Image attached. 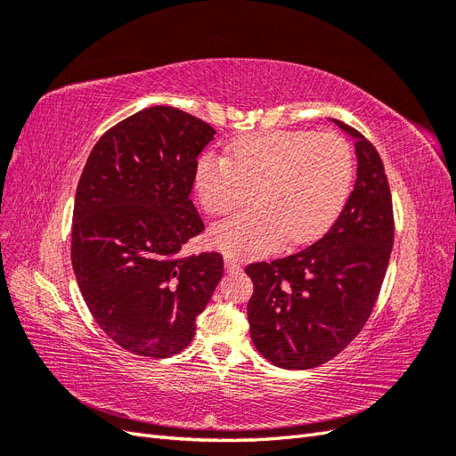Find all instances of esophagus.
Returning <instances> with one entry per match:
<instances>
[{
	"label": "esophagus",
	"instance_id": "esophagus-1",
	"mask_svg": "<svg viewBox=\"0 0 456 456\" xmlns=\"http://www.w3.org/2000/svg\"><path fill=\"white\" fill-rule=\"evenodd\" d=\"M224 266H226V272H228V273H236V272H240V270H241V265H240V262H238L236 258H232V256H226V260H224Z\"/></svg>",
	"mask_w": 456,
	"mask_h": 456
}]
</instances>
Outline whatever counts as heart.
Returning a JSON list of instances; mask_svg holds the SVG:
<instances>
[{"label":"heart","instance_id":"heart-1","mask_svg":"<svg viewBox=\"0 0 456 456\" xmlns=\"http://www.w3.org/2000/svg\"><path fill=\"white\" fill-rule=\"evenodd\" d=\"M352 181L350 144L310 131L243 136L230 146V158L209 151L194 171L198 198L215 215L236 209L253 188L255 207L211 228L218 249L240 258L322 238L346 205Z\"/></svg>","mask_w":456,"mask_h":456}]
</instances>
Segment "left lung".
Masks as SVG:
<instances>
[{"label": "left lung", "mask_w": 456, "mask_h": 456, "mask_svg": "<svg viewBox=\"0 0 456 456\" xmlns=\"http://www.w3.org/2000/svg\"><path fill=\"white\" fill-rule=\"evenodd\" d=\"M354 139L357 178L335 224L295 255L247 266L251 338L281 369H312L342 352L375 306L394 245L392 194L384 165L363 134Z\"/></svg>", "instance_id": "8db88e82"}]
</instances>
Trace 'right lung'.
<instances>
[{"label":"right lung","instance_id":"right-lung-1","mask_svg":"<svg viewBox=\"0 0 456 456\" xmlns=\"http://www.w3.org/2000/svg\"><path fill=\"white\" fill-rule=\"evenodd\" d=\"M215 133L178 108H144L101 136L81 173L76 280L94 322L136 355L183 352L223 278V255H178L203 230L190 191Z\"/></svg>","mask_w":456,"mask_h":456}]
</instances>
